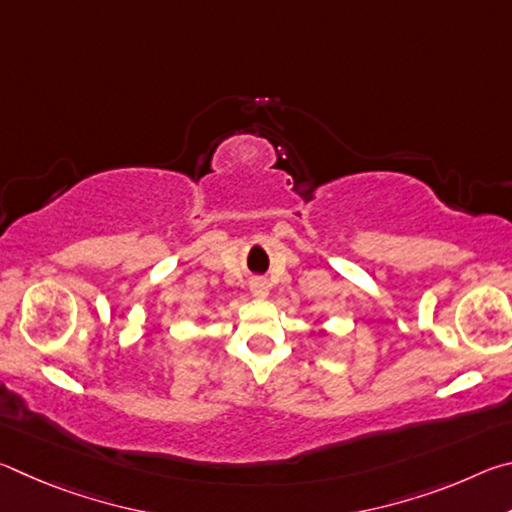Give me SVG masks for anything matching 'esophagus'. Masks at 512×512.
Listing matches in <instances>:
<instances>
[{"label":"esophagus","mask_w":512,"mask_h":512,"mask_svg":"<svg viewBox=\"0 0 512 512\" xmlns=\"http://www.w3.org/2000/svg\"><path fill=\"white\" fill-rule=\"evenodd\" d=\"M250 293H253L255 298H266L268 296V282L262 280V277H255V280H250Z\"/></svg>","instance_id":"obj_1"}]
</instances>
